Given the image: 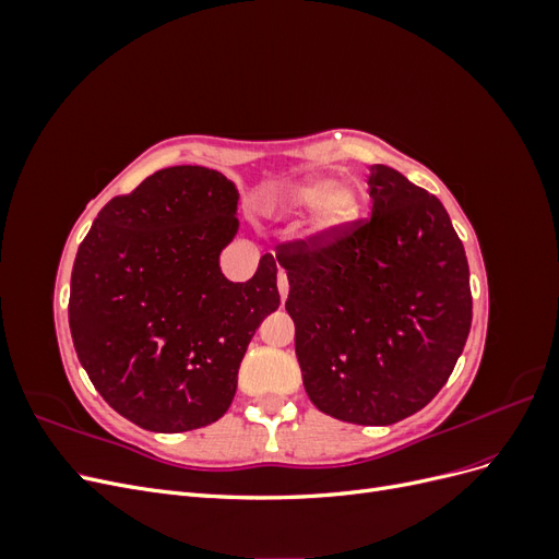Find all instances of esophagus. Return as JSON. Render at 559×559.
Segmentation results:
<instances>
[{
    "instance_id": "1",
    "label": "esophagus",
    "mask_w": 559,
    "mask_h": 559,
    "mask_svg": "<svg viewBox=\"0 0 559 559\" xmlns=\"http://www.w3.org/2000/svg\"><path fill=\"white\" fill-rule=\"evenodd\" d=\"M277 289H280L282 300H286V296H289V277H286L284 270H280V275H277Z\"/></svg>"
}]
</instances>
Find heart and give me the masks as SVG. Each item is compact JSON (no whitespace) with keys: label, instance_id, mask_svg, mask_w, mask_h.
Segmentation results:
<instances>
[{"label":"heart","instance_id":"obj_1","mask_svg":"<svg viewBox=\"0 0 559 559\" xmlns=\"http://www.w3.org/2000/svg\"><path fill=\"white\" fill-rule=\"evenodd\" d=\"M284 205L294 212L314 207L310 233L314 238L333 240L347 233L361 216L364 195L354 183H337L326 175H310L286 186Z\"/></svg>","mask_w":559,"mask_h":559}]
</instances>
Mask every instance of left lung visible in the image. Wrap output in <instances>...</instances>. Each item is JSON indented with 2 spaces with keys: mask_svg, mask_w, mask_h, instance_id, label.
Masks as SVG:
<instances>
[{
  "mask_svg": "<svg viewBox=\"0 0 559 559\" xmlns=\"http://www.w3.org/2000/svg\"><path fill=\"white\" fill-rule=\"evenodd\" d=\"M333 240L280 245L302 384L321 413L394 425L441 392L471 331L468 263L441 200L386 165Z\"/></svg>",
  "mask_w": 559,
  "mask_h": 559,
  "instance_id": "1",
  "label": "left lung"
}]
</instances>
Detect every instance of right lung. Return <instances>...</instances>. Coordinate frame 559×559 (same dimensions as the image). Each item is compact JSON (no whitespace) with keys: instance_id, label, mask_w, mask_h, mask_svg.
Here are the masks:
<instances>
[{"instance_id":"right-lung-1","label":"right lung","mask_w":559,"mask_h":559,"mask_svg":"<svg viewBox=\"0 0 559 559\" xmlns=\"http://www.w3.org/2000/svg\"><path fill=\"white\" fill-rule=\"evenodd\" d=\"M238 189L222 173L175 165L99 210L79 245L70 331L111 408L148 431L222 417L251 335L280 308L277 263L230 282L218 253L238 235Z\"/></svg>"}]
</instances>
